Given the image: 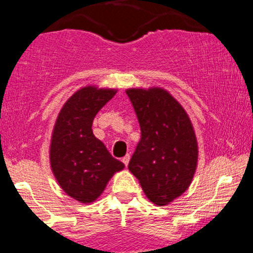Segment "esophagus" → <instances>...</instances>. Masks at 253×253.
Instances as JSON below:
<instances>
[{
	"label": "esophagus",
	"mask_w": 253,
	"mask_h": 253,
	"mask_svg": "<svg viewBox=\"0 0 253 253\" xmlns=\"http://www.w3.org/2000/svg\"><path fill=\"white\" fill-rule=\"evenodd\" d=\"M129 159H131L129 154H126L124 158H122V163H124V164L127 167V165H128V163H129Z\"/></svg>",
	"instance_id": "1"
}]
</instances>
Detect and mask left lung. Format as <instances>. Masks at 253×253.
<instances>
[{
  "instance_id": "1",
  "label": "left lung",
  "mask_w": 253,
  "mask_h": 253,
  "mask_svg": "<svg viewBox=\"0 0 253 253\" xmlns=\"http://www.w3.org/2000/svg\"><path fill=\"white\" fill-rule=\"evenodd\" d=\"M141 126V141L128 169L157 206L180 197L195 176L198 143L187 112L164 88L126 90Z\"/></svg>"
}]
</instances>
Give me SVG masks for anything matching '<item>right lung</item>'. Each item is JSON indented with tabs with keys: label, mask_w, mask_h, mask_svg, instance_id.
I'll use <instances>...</instances> for the list:
<instances>
[{
	"label": "right lung",
	"mask_w": 253,
	"mask_h": 253,
	"mask_svg": "<svg viewBox=\"0 0 253 253\" xmlns=\"http://www.w3.org/2000/svg\"><path fill=\"white\" fill-rule=\"evenodd\" d=\"M117 89L85 85L63 104L50 142V167L60 187L79 203H93L110 178L124 170L105 144L93 134L95 115Z\"/></svg>",
	"instance_id": "1"
}]
</instances>
